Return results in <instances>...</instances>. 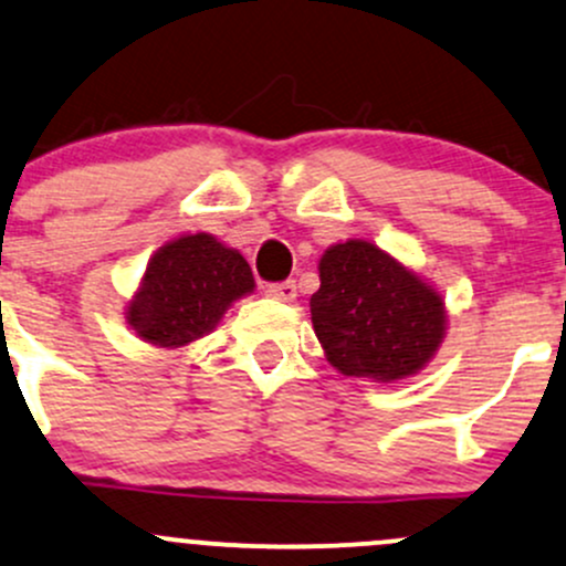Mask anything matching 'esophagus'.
<instances>
[{"mask_svg":"<svg viewBox=\"0 0 566 566\" xmlns=\"http://www.w3.org/2000/svg\"><path fill=\"white\" fill-rule=\"evenodd\" d=\"M265 295L269 297H276V301H284V303H290V301H295V295H297V287H295V282H276V284H265Z\"/></svg>","mask_w":566,"mask_h":566,"instance_id":"obj_1","label":"esophagus"}]
</instances>
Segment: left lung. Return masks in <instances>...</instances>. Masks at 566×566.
Segmentation results:
<instances>
[{
	"mask_svg": "<svg viewBox=\"0 0 566 566\" xmlns=\"http://www.w3.org/2000/svg\"><path fill=\"white\" fill-rule=\"evenodd\" d=\"M314 333L344 376L397 381L419 374L446 335V306L430 284L370 241L322 254L312 295Z\"/></svg>",
	"mask_w": 566,
	"mask_h": 566,
	"instance_id": "1",
	"label": "left lung"
}]
</instances>
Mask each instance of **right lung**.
<instances>
[{
    "instance_id": "obj_1",
    "label": "right lung",
    "mask_w": 566,
    "mask_h": 566,
    "mask_svg": "<svg viewBox=\"0 0 566 566\" xmlns=\"http://www.w3.org/2000/svg\"><path fill=\"white\" fill-rule=\"evenodd\" d=\"M252 290V269L239 250L209 233L182 235L150 258L128 303V325L147 344L177 349L214 331L228 306Z\"/></svg>"
}]
</instances>
